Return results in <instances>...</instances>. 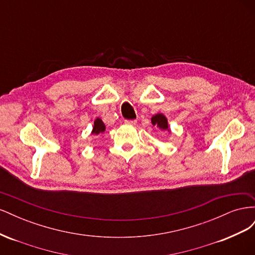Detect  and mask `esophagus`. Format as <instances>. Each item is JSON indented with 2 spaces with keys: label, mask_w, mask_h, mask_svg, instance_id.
Segmentation results:
<instances>
[{
  "label": "esophagus",
  "mask_w": 255,
  "mask_h": 255,
  "mask_svg": "<svg viewBox=\"0 0 255 255\" xmlns=\"http://www.w3.org/2000/svg\"><path fill=\"white\" fill-rule=\"evenodd\" d=\"M125 123H126V125H128V126H136L137 121L136 120H126Z\"/></svg>",
  "instance_id": "1"
}]
</instances>
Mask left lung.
<instances>
[{"mask_svg": "<svg viewBox=\"0 0 255 255\" xmlns=\"http://www.w3.org/2000/svg\"><path fill=\"white\" fill-rule=\"evenodd\" d=\"M151 123L154 126L159 128L161 132H167L168 134H171V129L169 128V123L168 119L166 116L163 113H157L155 115H153L151 117Z\"/></svg>", "mask_w": 255, "mask_h": 255, "instance_id": "obj_1", "label": "left lung"}]
</instances>
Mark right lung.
<instances>
[{"label":"right lung","mask_w":255,"mask_h":255,"mask_svg":"<svg viewBox=\"0 0 255 255\" xmlns=\"http://www.w3.org/2000/svg\"><path fill=\"white\" fill-rule=\"evenodd\" d=\"M106 127H105V123L102 121L101 118L97 117L94 121V127H92L91 129V133L90 135H94V136H98L100 134H102L105 132Z\"/></svg>","instance_id":"right-lung-1"}]
</instances>
